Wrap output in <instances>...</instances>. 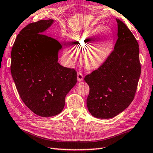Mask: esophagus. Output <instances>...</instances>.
<instances>
[{"mask_svg": "<svg viewBox=\"0 0 153 153\" xmlns=\"http://www.w3.org/2000/svg\"><path fill=\"white\" fill-rule=\"evenodd\" d=\"M77 80H78V82H82V81L83 80V76L81 72L77 73Z\"/></svg>", "mask_w": 153, "mask_h": 153, "instance_id": "obj_1", "label": "esophagus"}]
</instances>
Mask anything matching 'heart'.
I'll list each match as a JSON object with an SVG mask.
<instances>
[{"instance_id":"b5f03b06","label":"heart","mask_w":153,"mask_h":153,"mask_svg":"<svg viewBox=\"0 0 153 153\" xmlns=\"http://www.w3.org/2000/svg\"><path fill=\"white\" fill-rule=\"evenodd\" d=\"M103 30L102 26H99L92 31L71 37L74 50L82 53L83 64L88 70H96L101 66L112 51L113 35L110 30H106L100 39L93 43ZM65 54L72 58L70 51L66 49Z\"/></svg>"}]
</instances>
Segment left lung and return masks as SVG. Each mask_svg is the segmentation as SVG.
Here are the masks:
<instances>
[{
  "mask_svg": "<svg viewBox=\"0 0 153 153\" xmlns=\"http://www.w3.org/2000/svg\"><path fill=\"white\" fill-rule=\"evenodd\" d=\"M118 23V39L108 59L84 78L89 86L87 108L97 118L123 112L134 99L141 75L139 45L124 23Z\"/></svg>",
  "mask_w": 153,
  "mask_h": 153,
  "instance_id": "8db88e82",
  "label": "left lung"
}]
</instances>
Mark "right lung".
<instances>
[{
  "label": "right lung",
  "mask_w": 153,
  "mask_h": 153,
  "mask_svg": "<svg viewBox=\"0 0 153 153\" xmlns=\"http://www.w3.org/2000/svg\"><path fill=\"white\" fill-rule=\"evenodd\" d=\"M53 19L31 23L17 35L11 51L10 70L19 96L35 114H60L65 97L77 83V72L58 62L62 45L43 34Z\"/></svg>",
  "instance_id": "add662e5"
}]
</instances>
